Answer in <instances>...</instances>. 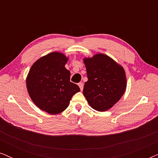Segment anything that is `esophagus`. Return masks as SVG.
I'll return each mask as SVG.
<instances>
[{
    "label": "esophagus",
    "instance_id": "obj_1",
    "mask_svg": "<svg viewBox=\"0 0 158 158\" xmlns=\"http://www.w3.org/2000/svg\"><path fill=\"white\" fill-rule=\"evenodd\" d=\"M78 85H79L80 88H81V90H83V83H79Z\"/></svg>",
    "mask_w": 158,
    "mask_h": 158
}]
</instances>
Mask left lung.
<instances>
[{"instance_id":"obj_1","label":"left lung","mask_w":158,"mask_h":158,"mask_svg":"<svg viewBox=\"0 0 158 158\" xmlns=\"http://www.w3.org/2000/svg\"><path fill=\"white\" fill-rule=\"evenodd\" d=\"M83 62L88 76L83 88L84 96L94 109L107 111L120 100L126 90L124 69L104 54L85 57Z\"/></svg>"}]
</instances>
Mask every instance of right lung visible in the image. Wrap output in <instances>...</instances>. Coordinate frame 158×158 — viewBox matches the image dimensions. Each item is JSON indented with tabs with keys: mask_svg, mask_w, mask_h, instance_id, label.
I'll return each mask as SVG.
<instances>
[{
	"mask_svg": "<svg viewBox=\"0 0 158 158\" xmlns=\"http://www.w3.org/2000/svg\"><path fill=\"white\" fill-rule=\"evenodd\" d=\"M68 60L63 53L53 52L36 60L27 77V88L34 104L50 114H58L70 104L73 96L81 89L71 83Z\"/></svg>",
	"mask_w": 158,
	"mask_h": 158,
	"instance_id": "right-lung-1",
	"label": "right lung"
}]
</instances>
